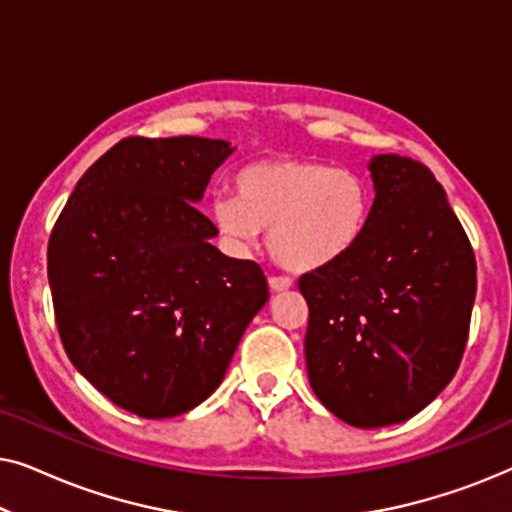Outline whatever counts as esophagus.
<instances>
[{"label": "esophagus", "mask_w": 512, "mask_h": 512, "mask_svg": "<svg viewBox=\"0 0 512 512\" xmlns=\"http://www.w3.org/2000/svg\"><path fill=\"white\" fill-rule=\"evenodd\" d=\"M268 284H270L272 291H286V289H291V286H293L291 277H286V275H270Z\"/></svg>", "instance_id": "34e87169"}]
</instances>
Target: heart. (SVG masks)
Listing matches in <instances>:
<instances>
[{"mask_svg":"<svg viewBox=\"0 0 512 512\" xmlns=\"http://www.w3.org/2000/svg\"><path fill=\"white\" fill-rule=\"evenodd\" d=\"M235 195L212 202L216 226L251 249L270 228V254L293 272L338 263L366 233L373 191L361 174L303 158H265L235 174Z\"/></svg>","mask_w":512,"mask_h":512,"instance_id":"heart-1","label":"heart"}]
</instances>
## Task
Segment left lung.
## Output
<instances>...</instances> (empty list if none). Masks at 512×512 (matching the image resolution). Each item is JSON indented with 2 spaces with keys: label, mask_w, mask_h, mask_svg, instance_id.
I'll return each mask as SVG.
<instances>
[{
  "label": "left lung",
  "mask_w": 512,
  "mask_h": 512,
  "mask_svg": "<svg viewBox=\"0 0 512 512\" xmlns=\"http://www.w3.org/2000/svg\"><path fill=\"white\" fill-rule=\"evenodd\" d=\"M375 202L359 244L305 272L307 375L335 417L359 429L426 408L457 373L475 300V254L429 167L370 160Z\"/></svg>",
  "instance_id": "obj_1"
}]
</instances>
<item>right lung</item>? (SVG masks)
<instances>
[{
    "mask_svg": "<svg viewBox=\"0 0 512 512\" xmlns=\"http://www.w3.org/2000/svg\"><path fill=\"white\" fill-rule=\"evenodd\" d=\"M230 151L223 139L125 137L88 167L51 230L62 347L139 417L205 401L268 303L261 265L209 244L219 230L195 207Z\"/></svg>",
    "mask_w": 512,
    "mask_h": 512,
    "instance_id": "add662e5",
    "label": "right lung"
}]
</instances>
